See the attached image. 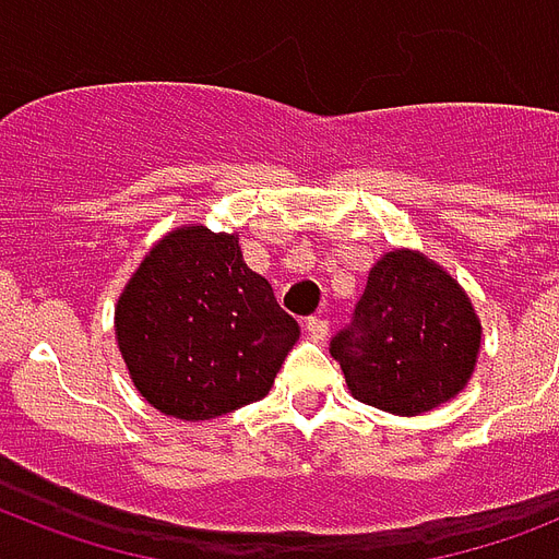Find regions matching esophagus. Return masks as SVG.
<instances>
[{"label":"esophagus","mask_w":559,"mask_h":559,"mask_svg":"<svg viewBox=\"0 0 559 559\" xmlns=\"http://www.w3.org/2000/svg\"><path fill=\"white\" fill-rule=\"evenodd\" d=\"M305 331L313 342H322L324 336H328V331H331V322L322 319V316H310V319L305 322Z\"/></svg>","instance_id":"34e87169"}]
</instances>
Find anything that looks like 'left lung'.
Segmentation results:
<instances>
[{
	"label": "left lung",
	"mask_w": 559,
	"mask_h": 559,
	"mask_svg": "<svg viewBox=\"0 0 559 559\" xmlns=\"http://www.w3.org/2000/svg\"><path fill=\"white\" fill-rule=\"evenodd\" d=\"M481 324L464 289L424 254H382L350 322L331 340L350 394L394 415L455 397L476 366Z\"/></svg>",
	"instance_id": "1"
}]
</instances>
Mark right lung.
<instances>
[{"label": "right lung", "mask_w": 559, "mask_h": 559, "mask_svg": "<svg viewBox=\"0 0 559 559\" xmlns=\"http://www.w3.org/2000/svg\"><path fill=\"white\" fill-rule=\"evenodd\" d=\"M116 340L142 397L165 415L209 420L261 400L298 340L237 235L205 226L162 237L116 307Z\"/></svg>", "instance_id": "1"}]
</instances>
